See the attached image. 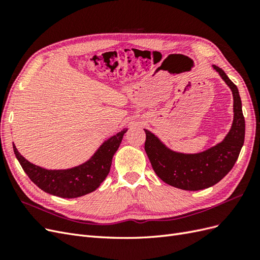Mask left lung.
I'll return each mask as SVG.
<instances>
[{
  "label": "left lung",
  "mask_w": 260,
  "mask_h": 260,
  "mask_svg": "<svg viewBox=\"0 0 260 260\" xmlns=\"http://www.w3.org/2000/svg\"><path fill=\"white\" fill-rule=\"evenodd\" d=\"M233 94V122L222 142L198 154L171 151L151 131L144 129L145 152L155 174L164 182L185 191H199L215 185L229 174L240 155L245 138V119L239 90L221 68L212 65Z\"/></svg>",
  "instance_id": "8db88e82"
}]
</instances>
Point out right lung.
I'll return each mask as SVG.
<instances>
[{
	"instance_id": "1",
	"label": "right lung",
	"mask_w": 260,
	"mask_h": 260,
	"mask_svg": "<svg viewBox=\"0 0 260 260\" xmlns=\"http://www.w3.org/2000/svg\"><path fill=\"white\" fill-rule=\"evenodd\" d=\"M127 129L106 140L91 158L79 166L64 170H49L31 164L13 144L20 166L32 182L44 192L62 199H75L89 194L103 182L109 174L113 156L119 147Z\"/></svg>"
}]
</instances>
